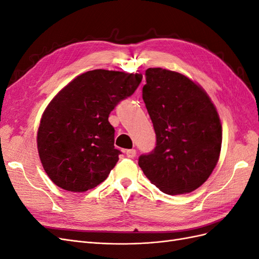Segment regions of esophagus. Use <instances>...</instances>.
Masks as SVG:
<instances>
[{
	"mask_svg": "<svg viewBox=\"0 0 259 259\" xmlns=\"http://www.w3.org/2000/svg\"><path fill=\"white\" fill-rule=\"evenodd\" d=\"M125 153H126L127 158H131V159L135 158V156H136V150H135V149H128V150L125 151Z\"/></svg>",
	"mask_w": 259,
	"mask_h": 259,
	"instance_id": "obj_1",
	"label": "esophagus"
}]
</instances>
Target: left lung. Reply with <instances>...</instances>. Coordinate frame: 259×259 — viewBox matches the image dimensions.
<instances>
[{"label":"left lung","instance_id":"1","mask_svg":"<svg viewBox=\"0 0 259 259\" xmlns=\"http://www.w3.org/2000/svg\"><path fill=\"white\" fill-rule=\"evenodd\" d=\"M143 99L156 135L154 150L138 164L151 184L169 195L204 184L217 165L223 130L207 93L190 77L163 68L146 71Z\"/></svg>","mask_w":259,"mask_h":259}]
</instances>
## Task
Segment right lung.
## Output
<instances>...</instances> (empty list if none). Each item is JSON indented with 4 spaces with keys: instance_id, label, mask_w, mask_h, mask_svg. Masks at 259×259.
<instances>
[{
    "instance_id": "1",
    "label": "right lung",
    "mask_w": 259,
    "mask_h": 259,
    "mask_svg": "<svg viewBox=\"0 0 259 259\" xmlns=\"http://www.w3.org/2000/svg\"><path fill=\"white\" fill-rule=\"evenodd\" d=\"M142 73L96 69L61 89L42 114L37 151L52 182L71 192L93 189L119 161L108 117L142 82Z\"/></svg>"
}]
</instances>
